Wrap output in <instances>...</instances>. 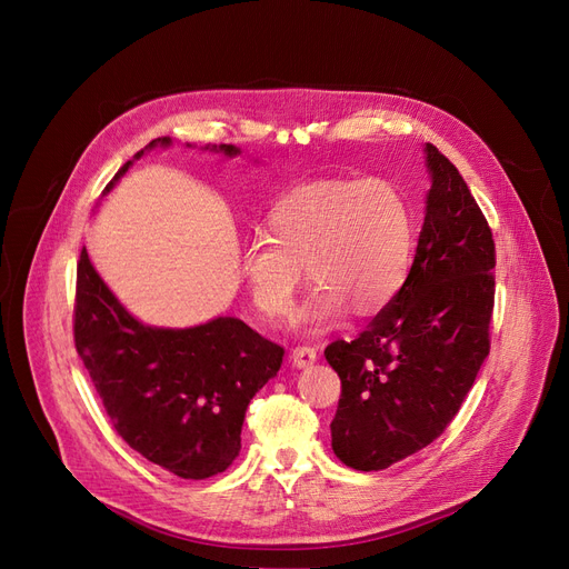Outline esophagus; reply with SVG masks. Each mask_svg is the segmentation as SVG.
Masks as SVG:
<instances>
[{"label":"esophagus","instance_id":"obj_1","mask_svg":"<svg viewBox=\"0 0 569 569\" xmlns=\"http://www.w3.org/2000/svg\"><path fill=\"white\" fill-rule=\"evenodd\" d=\"M290 360L297 369H307L318 360V355H316V348H311V346H297L290 352Z\"/></svg>","mask_w":569,"mask_h":569}]
</instances>
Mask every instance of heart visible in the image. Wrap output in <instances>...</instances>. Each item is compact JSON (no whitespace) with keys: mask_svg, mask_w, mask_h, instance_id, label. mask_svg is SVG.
Listing matches in <instances>:
<instances>
[{"mask_svg":"<svg viewBox=\"0 0 569 569\" xmlns=\"http://www.w3.org/2000/svg\"><path fill=\"white\" fill-rule=\"evenodd\" d=\"M269 239L253 237L237 253V272L253 309L283 320L302 286V264L316 281L300 322L320 327L380 311L406 281L412 219L401 189L385 177H318L269 207Z\"/></svg>","mask_w":569,"mask_h":569,"instance_id":"1","label":"heart"}]
</instances>
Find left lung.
<instances>
[{
    "label": "left lung",
    "mask_w": 569,
    "mask_h": 569,
    "mask_svg": "<svg viewBox=\"0 0 569 569\" xmlns=\"http://www.w3.org/2000/svg\"><path fill=\"white\" fill-rule=\"evenodd\" d=\"M431 189L410 272L355 341L325 360L341 378L335 455L382 470L420 452L455 420L489 355L496 247L459 170L427 142Z\"/></svg>",
    "instance_id": "1"
}]
</instances>
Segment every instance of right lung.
Wrapping results in <instances>:
<instances>
[{"label": "right lung", "instance_id": "1", "mask_svg": "<svg viewBox=\"0 0 569 569\" xmlns=\"http://www.w3.org/2000/svg\"><path fill=\"white\" fill-rule=\"evenodd\" d=\"M170 142L157 138L144 149ZM202 149L239 154L234 144ZM133 161L119 168L103 196ZM73 313L76 350L129 447L184 480H204L234 461L251 399L281 369V346L232 316L184 330L144 325L119 305L87 249L80 251Z\"/></svg>", "mask_w": 569, "mask_h": 569}]
</instances>
